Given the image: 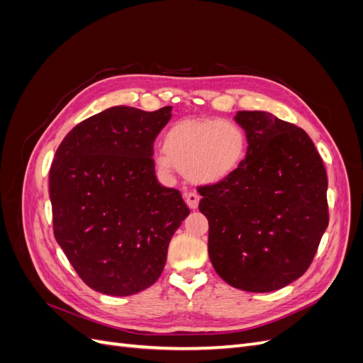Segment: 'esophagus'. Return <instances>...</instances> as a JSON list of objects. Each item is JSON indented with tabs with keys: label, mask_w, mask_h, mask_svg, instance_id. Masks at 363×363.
Listing matches in <instances>:
<instances>
[{
	"label": "esophagus",
	"mask_w": 363,
	"mask_h": 363,
	"mask_svg": "<svg viewBox=\"0 0 363 363\" xmlns=\"http://www.w3.org/2000/svg\"><path fill=\"white\" fill-rule=\"evenodd\" d=\"M184 200H186V204H188L192 208V211H195V208L199 207L200 196H199V194H195V192H186Z\"/></svg>",
	"instance_id": "34e87169"
}]
</instances>
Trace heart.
<instances>
[{
  "mask_svg": "<svg viewBox=\"0 0 363 363\" xmlns=\"http://www.w3.org/2000/svg\"><path fill=\"white\" fill-rule=\"evenodd\" d=\"M247 156V135L238 124L215 118H186L164 136V150L156 156L159 167L179 168L201 184L228 179Z\"/></svg>",
  "mask_w": 363,
  "mask_h": 363,
  "instance_id": "heart-1",
  "label": "heart"
}]
</instances>
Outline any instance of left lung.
<instances>
[{"instance_id":"8db88e82","label":"left lung","mask_w":363,"mask_h":363,"mask_svg":"<svg viewBox=\"0 0 363 363\" xmlns=\"http://www.w3.org/2000/svg\"><path fill=\"white\" fill-rule=\"evenodd\" d=\"M247 156L228 179L199 188L218 276L247 292H272L307 271L328 225L327 174L303 128L240 111Z\"/></svg>"}]
</instances>
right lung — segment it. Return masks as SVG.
<instances>
[{
  "label": "right lung",
  "mask_w": 363,
  "mask_h": 363,
  "mask_svg": "<svg viewBox=\"0 0 363 363\" xmlns=\"http://www.w3.org/2000/svg\"><path fill=\"white\" fill-rule=\"evenodd\" d=\"M171 111L106 108L75 125L51 163L54 236L96 292L127 296L150 288L191 212L180 191L159 183L152 160Z\"/></svg>",
  "instance_id": "add662e5"
}]
</instances>
